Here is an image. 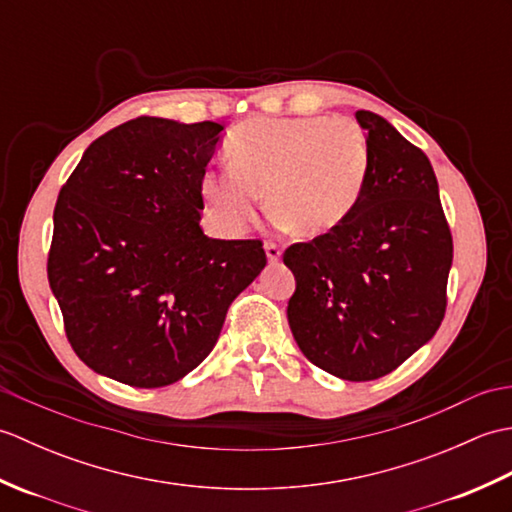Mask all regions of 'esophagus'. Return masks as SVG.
<instances>
[{"label": "esophagus", "mask_w": 512, "mask_h": 512, "mask_svg": "<svg viewBox=\"0 0 512 512\" xmlns=\"http://www.w3.org/2000/svg\"><path fill=\"white\" fill-rule=\"evenodd\" d=\"M264 250H266V257H268L270 264H277L279 259H281V248H279L277 244L266 242V244H264Z\"/></svg>", "instance_id": "obj_1"}]
</instances>
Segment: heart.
<instances>
[{
  "label": "heart",
  "instance_id": "heart-1",
  "mask_svg": "<svg viewBox=\"0 0 512 512\" xmlns=\"http://www.w3.org/2000/svg\"><path fill=\"white\" fill-rule=\"evenodd\" d=\"M231 167L209 169L202 198L228 231L253 220L259 193L288 233L317 239L356 209L369 176L367 136L350 118H250L226 140Z\"/></svg>",
  "mask_w": 512,
  "mask_h": 512
}]
</instances>
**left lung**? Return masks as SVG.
I'll return each instance as SVG.
<instances>
[{"label": "left lung", "instance_id": "8db88e82", "mask_svg": "<svg viewBox=\"0 0 512 512\" xmlns=\"http://www.w3.org/2000/svg\"><path fill=\"white\" fill-rule=\"evenodd\" d=\"M369 176L354 213L284 253L297 288L288 323L303 356L343 380H374L438 332L453 239L429 158L383 116L361 110Z\"/></svg>", "mask_w": 512, "mask_h": 512}]
</instances>
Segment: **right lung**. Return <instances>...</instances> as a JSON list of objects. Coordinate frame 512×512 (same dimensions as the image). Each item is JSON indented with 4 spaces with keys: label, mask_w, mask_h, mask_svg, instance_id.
<instances>
[{
    "label": "right lung",
    "mask_w": 512,
    "mask_h": 512,
    "mask_svg": "<svg viewBox=\"0 0 512 512\" xmlns=\"http://www.w3.org/2000/svg\"><path fill=\"white\" fill-rule=\"evenodd\" d=\"M220 123L140 116L96 138L54 206L48 281L76 356L154 389L193 372L266 266L257 239L206 237L200 180Z\"/></svg>",
    "instance_id": "right-lung-1"
}]
</instances>
